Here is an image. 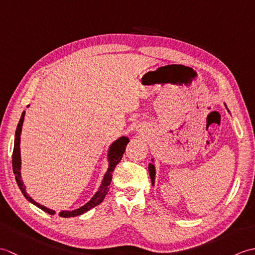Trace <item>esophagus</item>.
<instances>
[{"mask_svg":"<svg viewBox=\"0 0 255 255\" xmlns=\"http://www.w3.org/2000/svg\"><path fill=\"white\" fill-rule=\"evenodd\" d=\"M139 128V127H138ZM138 131H141V129H138Z\"/></svg>","mask_w":255,"mask_h":255,"instance_id":"1","label":"esophagus"}]
</instances>
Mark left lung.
I'll return each mask as SVG.
<instances>
[{
  "mask_svg": "<svg viewBox=\"0 0 255 255\" xmlns=\"http://www.w3.org/2000/svg\"><path fill=\"white\" fill-rule=\"evenodd\" d=\"M227 107V106H226ZM153 161V159H152ZM149 174H150V178L151 182H152V185H154V178H155V167L153 163H149Z\"/></svg>",
  "mask_w": 255,
  "mask_h": 255,
  "instance_id": "left-lung-1",
  "label": "left lung"
}]
</instances>
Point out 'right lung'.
Returning a JSON list of instances; mask_svg holds the SVG:
<instances>
[{
	"label": "right lung",
	"instance_id": "1",
	"mask_svg": "<svg viewBox=\"0 0 255 255\" xmlns=\"http://www.w3.org/2000/svg\"><path fill=\"white\" fill-rule=\"evenodd\" d=\"M29 106V105H28ZM27 106V107H28ZM24 117H25V111L23 112L19 119V123L17 125V128H16L15 131V140H14V149H13V156H12V164H13V172L15 174V178L16 182H17V185L19 187V189L23 193L24 196L27 198L28 202H30L31 204H34L35 206H37L38 208H40L41 210L46 211V213L50 214V215H55L56 211L49 209L45 207V206L40 205L39 203L35 202L28 194L26 193V187L23 183V180H21V175H20V164H21V160H20V133H21V127H23V123H24ZM129 142V139L127 137H121L118 138L117 140H115L112 144L110 149H108V169L106 171V173L104 174V177H103V181L100 188L97 189V192L94 194V196L92 197L88 203L85 205H83L82 207H80L78 209L74 210H61L59 213V216L63 218H70V217H75V216H80L86 211H89L90 209L94 208L95 206L100 205L103 200H104L106 194L108 193V189H110V185L112 182V177H113V173L114 170H115L116 165L121 162L123 155L125 153V149H126V145Z\"/></svg>",
	"mask_w": 255,
	"mask_h": 255
}]
</instances>
